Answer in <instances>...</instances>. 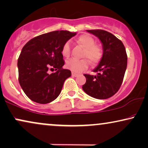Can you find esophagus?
<instances>
[{"mask_svg": "<svg viewBox=\"0 0 148 148\" xmlns=\"http://www.w3.org/2000/svg\"><path fill=\"white\" fill-rule=\"evenodd\" d=\"M72 76H75V77H76V76H78V74H76V73H75V72H72Z\"/></svg>", "mask_w": 148, "mask_h": 148, "instance_id": "esophagus-1", "label": "esophagus"}]
</instances>
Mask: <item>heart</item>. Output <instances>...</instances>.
<instances>
[{
  "instance_id": "1",
  "label": "heart",
  "mask_w": 148,
  "mask_h": 148,
  "mask_svg": "<svg viewBox=\"0 0 148 148\" xmlns=\"http://www.w3.org/2000/svg\"><path fill=\"white\" fill-rule=\"evenodd\" d=\"M76 41L78 44L81 45L85 48L83 52V57H87L94 64L98 63L100 61L103 55L102 50L100 46L95 44V40L92 37L88 35H83L78 37ZM70 42L68 41L63 44L61 53L64 57H68L70 55ZM66 67L72 72L79 73L89 67V61L86 59H70L66 62Z\"/></svg>"
}]
</instances>
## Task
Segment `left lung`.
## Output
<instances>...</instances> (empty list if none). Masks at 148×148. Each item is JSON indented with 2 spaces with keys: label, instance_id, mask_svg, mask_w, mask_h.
I'll return each instance as SVG.
<instances>
[{
  "label": "left lung",
  "instance_id": "8db88e82",
  "mask_svg": "<svg viewBox=\"0 0 148 148\" xmlns=\"http://www.w3.org/2000/svg\"><path fill=\"white\" fill-rule=\"evenodd\" d=\"M100 40L103 55L93 72L97 75L84 74L86 83L83 89L92 98L104 100L111 98L120 88L127 68L126 49L118 38L104 30H87Z\"/></svg>",
  "mask_w": 148,
  "mask_h": 148
}]
</instances>
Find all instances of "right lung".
<instances>
[{"label": "right lung", "mask_w": 148, "mask_h": 148, "mask_svg": "<svg viewBox=\"0 0 148 148\" xmlns=\"http://www.w3.org/2000/svg\"><path fill=\"white\" fill-rule=\"evenodd\" d=\"M76 33L56 31L29 41L22 48L18 60L19 83L28 98L39 104H47L60 94L63 83L70 77L64 65L61 50L63 44ZM55 69L49 74V69Z\"/></svg>", "instance_id": "right-lung-1"}]
</instances>
